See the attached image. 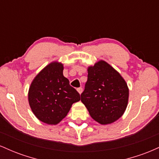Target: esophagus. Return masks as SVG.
Masks as SVG:
<instances>
[{"label": "esophagus", "mask_w": 159, "mask_h": 159, "mask_svg": "<svg viewBox=\"0 0 159 159\" xmlns=\"http://www.w3.org/2000/svg\"><path fill=\"white\" fill-rule=\"evenodd\" d=\"M77 90H78V92L81 94L82 93V91H83V89H82V87H78V88L77 89Z\"/></svg>", "instance_id": "1"}]
</instances>
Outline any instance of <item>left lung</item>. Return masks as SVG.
<instances>
[{"mask_svg":"<svg viewBox=\"0 0 159 159\" xmlns=\"http://www.w3.org/2000/svg\"><path fill=\"white\" fill-rule=\"evenodd\" d=\"M81 100L94 120L106 125L125 112L129 99L126 82L111 66L100 61L88 68Z\"/></svg>","mask_w":159,"mask_h":159,"instance_id":"obj_1","label":"left lung"}]
</instances>
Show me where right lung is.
<instances>
[{
  "label": "right lung",
  "mask_w": 159,
  "mask_h": 159,
  "mask_svg": "<svg viewBox=\"0 0 159 159\" xmlns=\"http://www.w3.org/2000/svg\"><path fill=\"white\" fill-rule=\"evenodd\" d=\"M63 70L62 63L53 62L36 76L29 89L30 108L45 123H59L66 116L72 104L80 100V94L71 87Z\"/></svg>",
  "instance_id": "1"
}]
</instances>
